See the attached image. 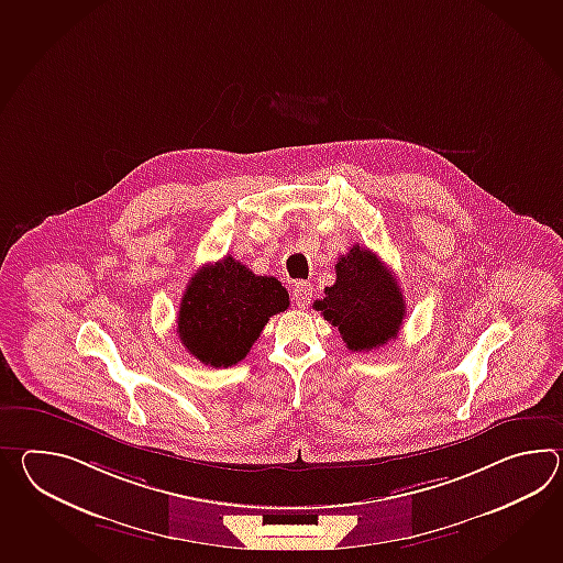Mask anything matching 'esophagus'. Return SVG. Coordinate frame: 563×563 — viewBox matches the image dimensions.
Segmentation results:
<instances>
[{
	"label": "esophagus",
	"instance_id": "esophagus-1",
	"mask_svg": "<svg viewBox=\"0 0 563 563\" xmlns=\"http://www.w3.org/2000/svg\"><path fill=\"white\" fill-rule=\"evenodd\" d=\"M311 297L312 288L309 283L299 280V283L292 285V299L297 300V307H300V309H305L311 302Z\"/></svg>",
	"mask_w": 563,
	"mask_h": 563
}]
</instances>
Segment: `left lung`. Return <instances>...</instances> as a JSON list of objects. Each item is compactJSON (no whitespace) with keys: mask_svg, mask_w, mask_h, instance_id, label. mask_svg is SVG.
Masks as SVG:
<instances>
[{"mask_svg":"<svg viewBox=\"0 0 563 563\" xmlns=\"http://www.w3.org/2000/svg\"><path fill=\"white\" fill-rule=\"evenodd\" d=\"M335 285L312 309L338 327L347 350L372 351L398 338L406 305L396 276L374 252L353 246L335 264Z\"/></svg>","mask_w":563,"mask_h":563,"instance_id":"obj_1","label":"left lung"}]
</instances>
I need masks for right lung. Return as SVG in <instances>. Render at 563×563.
<instances>
[{
    "label": "right lung",
    "mask_w": 563,
    "mask_h": 563,
    "mask_svg": "<svg viewBox=\"0 0 563 563\" xmlns=\"http://www.w3.org/2000/svg\"><path fill=\"white\" fill-rule=\"evenodd\" d=\"M287 288L225 256L191 276L177 312L184 347L203 365L242 362L276 312L288 309Z\"/></svg>",
    "instance_id": "1"
}]
</instances>
